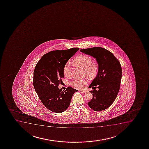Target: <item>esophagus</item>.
I'll return each instance as SVG.
<instances>
[{"mask_svg": "<svg viewBox=\"0 0 149 149\" xmlns=\"http://www.w3.org/2000/svg\"><path fill=\"white\" fill-rule=\"evenodd\" d=\"M80 91L81 92H82V93H86V92H87L86 90H80Z\"/></svg>", "mask_w": 149, "mask_h": 149, "instance_id": "esophagus-1", "label": "esophagus"}]
</instances>
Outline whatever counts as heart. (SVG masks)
Returning <instances> with one entry per match:
<instances>
[{
  "label": "heart",
  "instance_id": "1",
  "mask_svg": "<svg viewBox=\"0 0 149 149\" xmlns=\"http://www.w3.org/2000/svg\"><path fill=\"white\" fill-rule=\"evenodd\" d=\"M72 63L74 65L83 68L84 74L88 77L93 78L96 76L99 70V65L97 63L93 62L91 56L86 54H80L76 57ZM63 73L66 77H70L72 74V68L70 63H67L63 68ZM89 82L87 78L75 79L71 82V86L78 89H82Z\"/></svg>",
  "mask_w": 149,
  "mask_h": 149
}]
</instances>
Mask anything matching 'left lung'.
Wrapping results in <instances>:
<instances>
[{
    "mask_svg": "<svg viewBox=\"0 0 149 149\" xmlns=\"http://www.w3.org/2000/svg\"><path fill=\"white\" fill-rule=\"evenodd\" d=\"M80 51L96 58L99 65L98 74L89 87L94 90L90 91L93 98L88 105L95 111L104 110L112 105L119 93L122 75L121 64L112 52L104 48H90Z\"/></svg>",
    "mask_w": 149,
    "mask_h": 149,
    "instance_id": "left-lung-1",
    "label": "left lung"
}]
</instances>
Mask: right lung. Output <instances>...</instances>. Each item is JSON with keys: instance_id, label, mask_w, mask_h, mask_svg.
Segmentation results:
<instances>
[{"instance_id": "add662e5", "label": "right lung", "mask_w": 149, "mask_h": 149, "mask_svg": "<svg viewBox=\"0 0 149 149\" xmlns=\"http://www.w3.org/2000/svg\"><path fill=\"white\" fill-rule=\"evenodd\" d=\"M79 50V48H72L50 51L42 56L35 66L34 87L43 104L52 112L65 111L74 93L78 91L71 87L63 91L58 86L64 78V65Z\"/></svg>"}]
</instances>
